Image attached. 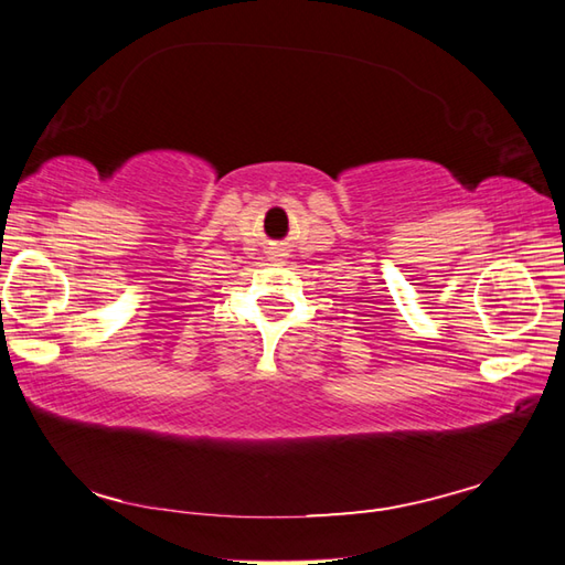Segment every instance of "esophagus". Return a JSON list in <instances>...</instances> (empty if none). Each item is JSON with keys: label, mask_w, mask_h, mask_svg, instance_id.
Returning a JSON list of instances; mask_svg holds the SVG:
<instances>
[{"label": "esophagus", "mask_w": 565, "mask_h": 565, "mask_svg": "<svg viewBox=\"0 0 565 565\" xmlns=\"http://www.w3.org/2000/svg\"><path fill=\"white\" fill-rule=\"evenodd\" d=\"M286 257V252L281 247H274L269 249V262H281Z\"/></svg>", "instance_id": "34e87169"}]
</instances>
